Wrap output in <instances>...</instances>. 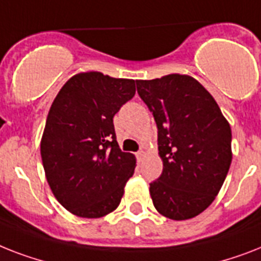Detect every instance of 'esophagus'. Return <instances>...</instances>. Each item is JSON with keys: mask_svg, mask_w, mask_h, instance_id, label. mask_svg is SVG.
Instances as JSON below:
<instances>
[{"mask_svg": "<svg viewBox=\"0 0 261 261\" xmlns=\"http://www.w3.org/2000/svg\"><path fill=\"white\" fill-rule=\"evenodd\" d=\"M145 156H146V151H143V150H139V151L137 152V158L139 162H142V161L145 160Z\"/></svg>", "mask_w": 261, "mask_h": 261, "instance_id": "esophagus-1", "label": "esophagus"}]
</instances>
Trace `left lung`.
I'll list each match as a JSON object with an SVG mask.
<instances>
[{"label":"left lung","mask_w":261,"mask_h":261,"mask_svg":"<svg viewBox=\"0 0 261 261\" xmlns=\"http://www.w3.org/2000/svg\"><path fill=\"white\" fill-rule=\"evenodd\" d=\"M158 128L164 162L150 184L152 204L171 220L196 217L215 201L232 162V131L219 105L192 76L137 80Z\"/></svg>","instance_id":"left-lung-1"}]
</instances>
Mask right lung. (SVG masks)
<instances>
[{
	"instance_id": "obj_1",
	"label": "right lung",
	"mask_w": 261,
	"mask_h": 261,
	"mask_svg": "<svg viewBox=\"0 0 261 261\" xmlns=\"http://www.w3.org/2000/svg\"><path fill=\"white\" fill-rule=\"evenodd\" d=\"M134 95L133 79L82 72L55 97L40 146L42 166L56 200L73 215L99 219L120 204L137 160L119 149L114 115Z\"/></svg>"
}]
</instances>
